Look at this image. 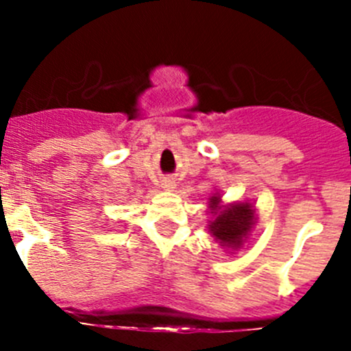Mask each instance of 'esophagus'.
<instances>
[{"mask_svg": "<svg viewBox=\"0 0 351 351\" xmlns=\"http://www.w3.org/2000/svg\"><path fill=\"white\" fill-rule=\"evenodd\" d=\"M175 185H176V183H175V180H173V178H165V180H162V183H161V186L165 190H173V189H175Z\"/></svg>", "mask_w": 351, "mask_h": 351, "instance_id": "esophagus-1", "label": "esophagus"}]
</instances>
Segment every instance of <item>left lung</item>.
Wrapping results in <instances>:
<instances>
[{
    "mask_svg": "<svg viewBox=\"0 0 351 351\" xmlns=\"http://www.w3.org/2000/svg\"><path fill=\"white\" fill-rule=\"evenodd\" d=\"M208 200V208L214 215V221L208 222V232L214 236L215 241L221 243V246L231 247L232 251L239 250L256 221L253 205L247 202L222 205L219 193Z\"/></svg>",
    "mask_w": 351,
    "mask_h": 351,
    "instance_id": "8db88e82",
    "label": "left lung"
}]
</instances>
